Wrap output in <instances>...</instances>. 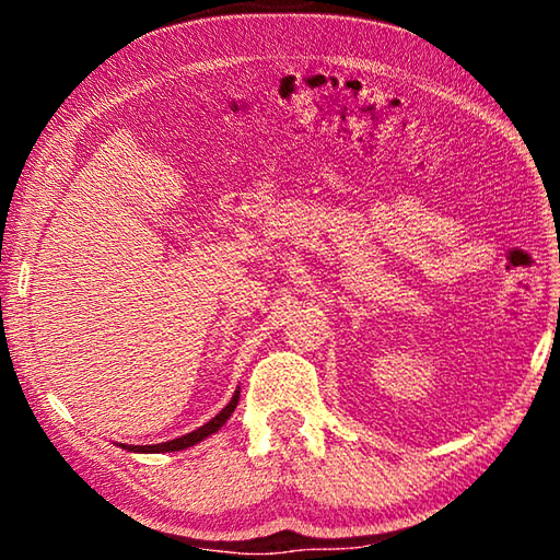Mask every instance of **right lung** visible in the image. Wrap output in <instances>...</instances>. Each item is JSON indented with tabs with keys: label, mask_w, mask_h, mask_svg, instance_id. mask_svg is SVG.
<instances>
[{
	"label": "right lung",
	"mask_w": 560,
	"mask_h": 560,
	"mask_svg": "<svg viewBox=\"0 0 560 560\" xmlns=\"http://www.w3.org/2000/svg\"><path fill=\"white\" fill-rule=\"evenodd\" d=\"M236 402H240V387H236L232 400L226 402L220 412H217L210 422H205L202 428H197L192 432L183 434V438L177 440H170V442H160V444H118V447L128 450V452H138V454H165V452H179V450H187V447H195V444H200L202 440L210 438L217 430L222 428V424L230 420L232 412L236 410Z\"/></svg>",
	"instance_id": "1"
}]
</instances>
